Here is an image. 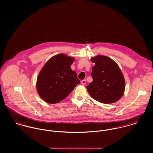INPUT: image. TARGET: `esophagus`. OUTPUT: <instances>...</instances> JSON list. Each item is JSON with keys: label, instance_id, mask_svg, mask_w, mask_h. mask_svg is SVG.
Here are the masks:
<instances>
[{"label": "esophagus", "instance_id": "esophagus-1", "mask_svg": "<svg viewBox=\"0 0 153 153\" xmlns=\"http://www.w3.org/2000/svg\"><path fill=\"white\" fill-rule=\"evenodd\" d=\"M81 84L82 85H85L86 84V80H82L81 81Z\"/></svg>", "mask_w": 153, "mask_h": 153}]
</instances>
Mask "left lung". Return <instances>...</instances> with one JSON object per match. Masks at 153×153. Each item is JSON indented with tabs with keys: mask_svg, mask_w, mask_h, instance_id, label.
Instances as JSON below:
<instances>
[{
	"mask_svg": "<svg viewBox=\"0 0 153 153\" xmlns=\"http://www.w3.org/2000/svg\"><path fill=\"white\" fill-rule=\"evenodd\" d=\"M95 64L92 68L93 81L87 86L92 98L104 104L118 101L125 90V80L118 65L112 59L102 55L91 58Z\"/></svg>",
	"mask_w": 153,
	"mask_h": 153,
	"instance_id": "8db88e82",
	"label": "left lung"
}]
</instances>
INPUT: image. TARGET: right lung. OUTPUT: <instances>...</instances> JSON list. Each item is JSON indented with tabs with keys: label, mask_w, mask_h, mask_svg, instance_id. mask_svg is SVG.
<instances>
[{
	"label": "right lung",
	"mask_w": 153,
	"mask_h": 153,
	"mask_svg": "<svg viewBox=\"0 0 153 153\" xmlns=\"http://www.w3.org/2000/svg\"><path fill=\"white\" fill-rule=\"evenodd\" d=\"M74 59L64 54L52 57L41 69L36 88L41 98L49 104L58 103L80 84L76 73L71 65Z\"/></svg>",
	"instance_id": "1"
}]
</instances>
